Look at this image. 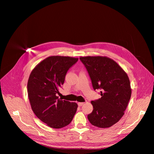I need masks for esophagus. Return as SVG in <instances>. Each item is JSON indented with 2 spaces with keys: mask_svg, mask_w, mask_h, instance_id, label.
I'll use <instances>...</instances> for the list:
<instances>
[{
  "mask_svg": "<svg viewBox=\"0 0 154 154\" xmlns=\"http://www.w3.org/2000/svg\"><path fill=\"white\" fill-rule=\"evenodd\" d=\"M78 106H79V107H81V106H82L83 104H84V102H78Z\"/></svg>",
  "mask_w": 154,
  "mask_h": 154,
  "instance_id": "1",
  "label": "esophagus"
}]
</instances>
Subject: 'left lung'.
<instances>
[{
  "mask_svg": "<svg viewBox=\"0 0 154 154\" xmlns=\"http://www.w3.org/2000/svg\"><path fill=\"white\" fill-rule=\"evenodd\" d=\"M87 69L94 90L100 89V98L91 101L93 111L88 115L90 123L106 128L118 122L131 95L126 72L116 62L106 56L79 57Z\"/></svg>",
  "mask_w": 154,
  "mask_h": 154,
  "instance_id": "left-lung-1",
  "label": "left lung"
}]
</instances>
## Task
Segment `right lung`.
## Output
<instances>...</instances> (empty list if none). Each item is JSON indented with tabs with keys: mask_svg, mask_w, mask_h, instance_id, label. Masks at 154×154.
Here are the masks:
<instances>
[{
	"mask_svg": "<svg viewBox=\"0 0 154 154\" xmlns=\"http://www.w3.org/2000/svg\"><path fill=\"white\" fill-rule=\"evenodd\" d=\"M78 58L50 56L35 66L29 76L27 89L31 107L37 118L49 127L68 125L76 114L78 104L59 98L67 71Z\"/></svg>",
	"mask_w": 154,
	"mask_h": 154,
	"instance_id": "add662e5",
	"label": "right lung"
}]
</instances>
